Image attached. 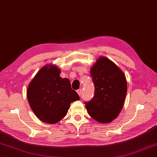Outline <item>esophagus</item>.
Listing matches in <instances>:
<instances>
[{"mask_svg":"<svg viewBox=\"0 0 157 157\" xmlns=\"http://www.w3.org/2000/svg\"><path fill=\"white\" fill-rule=\"evenodd\" d=\"M77 92H78V94L79 96H81L82 95V89H79L78 90V91H77Z\"/></svg>","mask_w":157,"mask_h":157,"instance_id":"34e87169","label":"esophagus"}]
</instances>
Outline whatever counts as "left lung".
Wrapping results in <instances>:
<instances>
[{"mask_svg": "<svg viewBox=\"0 0 157 157\" xmlns=\"http://www.w3.org/2000/svg\"><path fill=\"white\" fill-rule=\"evenodd\" d=\"M95 92L85 102L89 115L101 123L116 119L122 110L128 90L126 78L119 67L105 56H100L90 69Z\"/></svg>", "mask_w": 157, "mask_h": 157, "instance_id": "1", "label": "left lung"}]
</instances>
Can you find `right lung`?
Instances as JSON below:
<instances>
[{
    "label": "right lung",
    "mask_w": 157,
    "mask_h": 157,
    "mask_svg": "<svg viewBox=\"0 0 157 157\" xmlns=\"http://www.w3.org/2000/svg\"><path fill=\"white\" fill-rule=\"evenodd\" d=\"M61 69L52 64L39 70L28 85L27 98L33 112L42 121L55 124L67 115L70 104L79 100L69 79L60 77Z\"/></svg>",
    "instance_id": "obj_1"
}]
</instances>
